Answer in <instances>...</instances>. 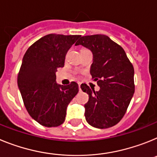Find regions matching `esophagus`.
I'll return each instance as SVG.
<instances>
[{"instance_id":"esophagus-1","label":"esophagus","mask_w":157,"mask_h":157,"mask_svg":"<svg viewBox=\"0 0 157 157\" xmlns=\"http://www.w3.org/2000/svg\"><path fill=\"white\" fill-rule=\"evenodd\" d=\"M78 86H79V90L80 91V89H81V88H80V83H79L78 84Z\"/></svg>"}]
</instances>
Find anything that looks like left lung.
<instances>
[{
	"mask_svg": "<svg viewBox=\"0 0 157 157\" xmlns=\"http://www.w3.org/2000/svg\"><path fill=\"white\" fill-rule=\"evenodd\" d=\"M82 45L93 54L90 73L99 86L98 92L82 84L88 93L85 118L89 125L106 129L116 125L126 114L134 93V69L125 50L104 35L80 38L76 46Z\"/></svg>",
	"mask_w": 157,
	"mask_h": 157,
	"instance_id": "8db88e82",
	"label": "left lung"
}]
</instances>
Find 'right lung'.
I'll return each instance as SVG.
<instances>
[{"instance_id":"add662e5","label":"right lung","mask_w":157,"mask_h":157,"mask_svg":"<svg viewBox=\"0 0 157 157\" xmlns=\"http://www.w3.org/2000/svg\"><path fill=\"white\" fill-rule=\"evenodd\" d=\"M80 37L45 35L30 46L23 58L17 77L19 89L28 114L42 126L62 125L67 106L78 92L74 81L65 86L57 84L55 73L63 67L68 50Z\"/></svg>"}]
</instances>
